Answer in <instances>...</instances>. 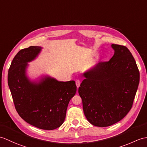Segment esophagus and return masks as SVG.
<instances>
[{
    "mask_svg": "<svg viewBox=\"0 0 147 147\" xmlns=\"http://www.w3.org/2000/svg\"><path fill=\"white\" fill-rule=\"evenodd\" d=\"M76 86L78 88L80 86V81L79 80H76Z\"/></svg>",
    "mask_w": 147,
    "mask_h": 147,
    "instance_id": "1",
    "label": "esophagus"
}]
</instances>
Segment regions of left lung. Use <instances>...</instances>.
Wrapping results in <instances>:
<instances>
[{"label": "left lung", "instance_id": "left-lung-1", "mask_svg": "<svg viewBox=\"0 0 147 147\" xmlns=\"http://www.w3.org/2000/svg\"><path fill=\"white\" fill-rule=\"evenodd\" d=\"M110 60L99 63L84 74L78 93L90 123L106 127L123 118L131 110L140 81L136 61L127 47L113 44Z\"/></svg>", "mask_w": 147, "mask_h": 147}]
</instances>
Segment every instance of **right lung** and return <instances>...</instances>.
Returning <instances> with one entry per match:
<instances>
[{
  "label": "right lung",
  "instance_id": "add662e5",
  "mask_svg": "<svg viewBox=\"0 0 147 147\" xmlns=\"http://www.w3.org/2000/svg\"><path fill=\"white\" fill-rule=\"evenodd\" d=\"M40 49V47L30 46L19 51L9 67L8 85L20 117L34 127L51 130L63 123L76 86L74 81H58L49 77L39 83L27 79V63L34 59Z\"/></svg>",
  "mask_w": 147,
  "mask_h": 147
}]
</instances>
